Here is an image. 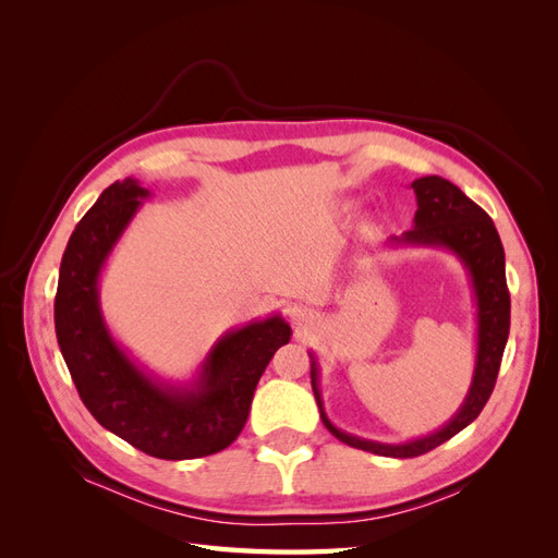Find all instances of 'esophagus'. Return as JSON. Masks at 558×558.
I'll list each match as a JSON object with an SVG mask.
<instances>
[{
	"label": "esophagus",
	"instance_id": "34e87169",
	"mask_svg": "<svg viewBox=\"0 0 558 558\" xmlns=\"http://www.w3.org/2000/svg\"><path fill=\"white\" fill-rule=\"evenodd\" d=\"M312 318H314V314H312V310H307V307L295 305V307L291 310V320H293V324H295L298 328H305Z\"/></svg>",
	"mask_w": 558,
	"mask_h": 558
}]
</instances>
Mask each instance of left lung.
Listing matches in <instances>:
<instances>
[{"mask_svg":"<svg viewBox=\"0 0 558 558\" xmlns=\"http://www.w3.org/2000/svg\"><path fill=\"white\" fill-rule=\"evenodd\" d=\"M412 189L418 207L414 214V228L388 242L396 246H435L451 251L468 269L472 293H475L477 359L468 396L459 412L440 430L400 445L363 440V437L349 435L337 428L324 410V398H320L318 388V363L314 353H310L312 388L324 426L337 440H342L349 447L377 456H391V459H414V456L440 447L480 416L496 386L502 351L510 335V291L508 281H505V251L492 218L459 185L442 177H421L412 181Z\"/></svg>","mask_w":558,"mask_h":558,"instance_id":"obj_1","label":"left lung"}]
</instances>
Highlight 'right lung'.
I'll list each match as a JSON object with an SVG mask.
<instances>
[{"mask_svg": "<svg viewBox=\"0 0 558 558\" xmlns=\"http://www.w3.org/2000/svg\"><path fill=\"white\" fill-rule=\"evenodd\" d=\"M148 195L140 181H116L78 221L60 263L56 335L99 424L156 459H199L238 440L258 379L275 351L289 344L291 326L272 314L228 330L191 384L160 381L134 363L105 324L99 275Z\"/></svg>", "mask_w": 558, "mask_h": 558, "instance_id": "obj_1", "label": "right lung"}]
</instances>
